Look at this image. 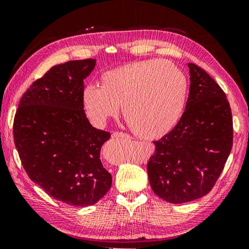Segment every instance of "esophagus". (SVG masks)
<instances>
[{
  "mask_svg": "<svg viewBox=\"0 0 249 249\" xmlns=\"http://www.w3.org/2000/svg\"><path fill=\"white\" fill-rule=\"evenodd\" d=\"M112 137L113 138H129V136L128 135H126L125 133H122V132H115V133H113L112 134Z\"/></svg>",
  "mask_w": 249,
  "mask_h": 249,
  "instance_id": "obj_1",
  "label": "esophagus"
}]
</instances>
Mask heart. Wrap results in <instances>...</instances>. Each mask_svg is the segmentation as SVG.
<instances>
[{"mask_svg": "<svg viewBox=\"0 0 249 249\" xmlns=\"http://www.w3.org/2000/svg\"><path fill=\"white\" fill-rule=\"evenodd\" d=\"M189 84L174 63L146 60L103 71L97 86H87L81 105L90 122L102 127L119 106L132 132L144 139L165 136L182 119Z\"/></svg>", "mask_w": 249, "mask_h": 249, "instance_id": "1", "label": "heart"}]
</instances>
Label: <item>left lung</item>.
Returning a JSON list of instances; mask_svg holds the SVG:
<instances>
[{
	"instance_id": "8db88e82",
	"label": "left lung",
	"mask_w": 249,
	"mask_h": 249,
	"mask_svg": "<svg viewBox=\"0 0 249 249\" xmlns=\"http://www.w3.org/2000/svg\"><path fill=\"white\" fill-rule=\"evenodd\" d=\"M191 86L184 114L174 129L153 142L147 164L153 193L171 203L207 195L231 152L232 112L227 96L209 74L188 63Z\"/></svg>"
}]
</instances>
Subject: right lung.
I'll return each mask as SVG.
<instances>
[{"mask_svg":"<svg viewBox=\"0 0 249 249\" xmlns=\"http://www.w3.org/2000/svg\"><path fill=\"white\" fill-rule=\"evenodd\" d=\"M94 66L93 58L53 66L22 94L13 126L30 179L71 206L93 205L112 185L100 160L111 134L94 128L81 105L84 79Z\"/></svg>","mask_w":249,"mask_h":249,"instance_id":"1","label":"right lung"}]
</instances>
